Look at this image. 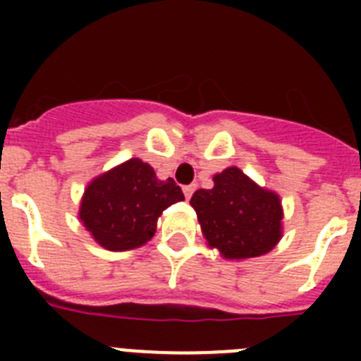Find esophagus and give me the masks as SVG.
Instances as JSON below:
<instances>
[{
    "mask_svg": "<svg viewBox=\"0 0 361 361\" xmlns=\"http://www.w3.org/2000/svg\"><path fill=\"white\" fill-rule=\"evenodd\" d=\"M183 191H184V197L190 200L191 195H193V191H195V184H188V186L183 188Z\"/></svg>",
    "mask_w": 361,
    "mask_h": 361,
    "instance_id": "34e87169",
    "label": "esophagus"
}]
</instances>
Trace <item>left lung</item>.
Wrapping results in <instances>:
<instances>
[{
  "label": "left lung",
  "mask_w": 361,
  "mask_h": 361,
  "mask_svg": "<svg viewBox=\"0 0 361 361\" xmlns=\"http://www.w3.org/2000/svg\"><path fill=\"white\" fill-rule=\"evenodd\" d=\"M212 190H197L190 204L204 237L226 258L266 255L282 237L279 195L262 190L238 168L213 177Z\"/></svg>",
  "instance_id": "obj_1"
}]
</instances>
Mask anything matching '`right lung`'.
<instances>
[{"instance_id":"add662e5","label":"right lung","mask_w":361,"mask_h":361,"mask_svg":"<svg viewBox=\"0 0 361 361\" xmlns=\"http://www.w3.org/2000/svg\"><path fill=\"white\" fill-rule=\"evenodd\" d=\"M178 200L184 193L173 178L159 180L152 166L130 159L86 188L79 219L103 247L126 251L146 244L159 215Z\"/></svg>"}]
</instances>
